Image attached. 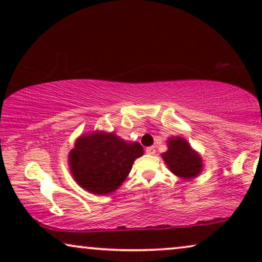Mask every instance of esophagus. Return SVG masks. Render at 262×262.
I'll use <instances>...</instances> for the list:
<instances>
[{"label":"esophagus","mask_w":262,"mask_h":262,"mask_svg":"<svg viewBox=\"0 0 262 262\" xmlns=\"http://www.w3.org/2000/svg\"><path fill=\"white\" fill-rule=\"evenodd\" d=\"M145 151H146V154H149V155H154V154L156 152V150L154 146H149V148L145 149Z\"/></svg>","instance_id":"1"}]
</instances>
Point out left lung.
I'll return each mask as SVG.
<instances>
[{"mask_svg": "<svg viewBox=\"0 0 262 262\" xmlns=\"http://www.w3.org/2000/svg\"><path fill=\"white\" fill-rule=\"evenodd\" d=\"M168 150L162 154V159L171 173L179 178L193 179L203 170V160L196 151L182 137L168 138Z\"/></svg>", "mask_w": 262, "mask_h": 262, "instance_id": "left-lung-1", "label": "left lung"}]
</instances>
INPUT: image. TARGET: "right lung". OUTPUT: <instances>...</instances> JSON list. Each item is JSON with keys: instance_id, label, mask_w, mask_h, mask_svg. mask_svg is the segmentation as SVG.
Wrapping results in <instances>:
<instances>
[{"instance_id": "add662e5", "label": "right lung", "mask_w": 262, "mask_h": 262, "mask_svg": "<svg viewBox=\"0 0 262 262\" xmlns=\"http://www.w3.org/2000/svg\"><path fill=\"white\" fill-rule=\"evenodd\" d=\"M144 152L137 142L128 143L113 132L81 136L69 154L75 181L93 194H110L123 184L135 160Z\"/></svg>"}]
</instances>
